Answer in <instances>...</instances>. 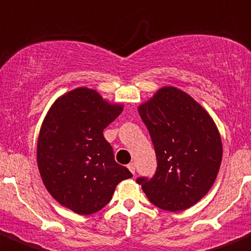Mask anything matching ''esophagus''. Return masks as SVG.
I'll list each match as a JSON object with an SVG mask.
<instances>
[{
    "label": "esophagus",
    "mask_w": 251,
    "mask_h": 251,
    "mask_svg": "<svg viewBox=\"0 0 251 251\" xmlns=\"http://www.w3.org/2000/svg\"><path fill=\"white\" fill-rule=\"evenodd\" d=\"M127 168H128V169H130V172L132 173V174H135V170H136L135 163H130V164L127 165Z\"/></svg>",
    "instance_id": "1"
}]
</instances>
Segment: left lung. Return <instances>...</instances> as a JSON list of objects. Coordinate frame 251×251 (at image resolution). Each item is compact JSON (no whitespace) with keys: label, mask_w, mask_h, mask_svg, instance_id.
Instances as JSON below:
<instances>
[{"label":"left lung","mask_w":251,"mask_h":251,"mask_svg":"<svg viewBox=\"0 0 251 251\" xmlns=\"http://www.w3.org/2000/svg\"><path fill=\"white\" fill-rule=\"evenodd\" d=\"M138 113L154 146L157 169L152 177L136 181L162 210L191 207L208 193L222 160L215 123L198 101L174 87L159 89Z\"/></svg>","instance_id":"1"}]
</instances>
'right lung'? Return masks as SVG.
Here are the masks:
<instances>
[{
	"instance_id": "1",
	"label": "right lung",
	"mask_w": 251,
	"mask_h": 251,
	"mask_svg": "<svg viewBox=\"0 0 251 251\" xmlns=\"http://www.w3.org/2000/svg\"><path fill=\"white\" fill-rule=\"evenodd\" d=\"M123 111L93 89L77 88L53 103L38 138V167L53 199L78 215L108 205L116 185L132 176L114 159L103 131Z\"/></svg>"
}]
</instances>
